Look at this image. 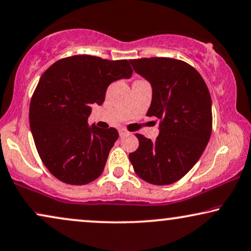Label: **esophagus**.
I'll use <instances>...</instances> for the list:
<instances>
[{
  "mask_svg": "<svg viewBox=\"0 0 251 251\" xmlns=\"http://www.w3.org/2000/svg\"><path fill=\"white\" fill-rule=\"evenodd\" d=\"M119 133H120V136H123V135H126V133H128V131H126L125 128H120L119 129Z\"/></svg>",
  "mask_w": 251,
  "mask_h": 251,
  "instance_id": "obj_1",
  "label": "esophagus"
}]
</instances>
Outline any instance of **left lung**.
Listing matches in <instances>:
<instances>
[{
	"instance_id": "left-lung-1",
	"label": "left lung",
	"mask_w": 251,
	"mask_h": 251,
	"mask_svg": "<svg viewBox=\"0 0 251 251\" xmlns=\"http://www.w3.org/2000/svg\"><path fill=\"white\" fill-rule=\"evenodd\" d=\"M152 85L146 113L160 120L154 142L136 133L139 146L129 154L133 171L151 184H172L201 158L212 132V102L203 77L193 66L171 57L130 60Z\"/></svg>"
}]
</instances>
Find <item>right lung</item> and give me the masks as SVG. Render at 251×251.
Wrapping results in <instances>:
<instances>
[{
  "mask_svg": "<svg viewBox=\"0 0 251 251\" xmlns=\"http://www.w3.org/2000/svg\"><path fill=\"white\" fill-rule=\"evenodd\" d=\"M131 74L128 60L92 55L61 58L42 74L28 118L39 157L57 180L83 185L101 175L119 132L89 126L91 105H101L109 84Z\"/></svg>",
  "mask_w": 251,
  "mask_h": 251,
  "instance_id": "add662e5",
  "label": "right lung"
}]
</instances>
